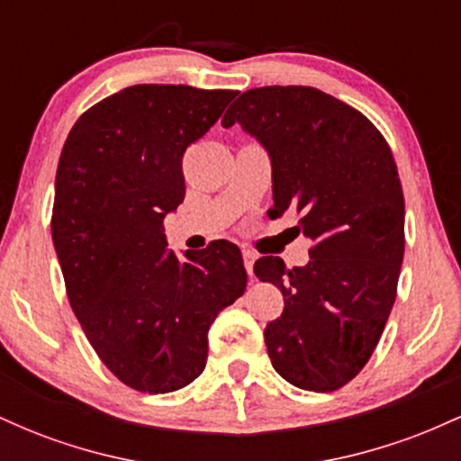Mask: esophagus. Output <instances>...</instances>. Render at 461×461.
<instances>
[{"label": "esophagus", "mask_w": 461, "mask_h": 461, "mask_svg": "<svg viewBox=\"0 0 461 461\" xmlns=\"http://www.w3.org/2000/svg\"><path fill=\"white\" fill-rule=\"evenodd\" d=\"M242 260H245V268H247L249 277L253 279V262H256V253L249 251V249H242Z\"/></svg>", "instance_id": "esophagus-1"}]
</instances>
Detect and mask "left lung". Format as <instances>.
I'll return each mask as SVG.
<instances>
[{"mask_svg": "<svg viewBox=\"0 0 461 461\" xmlns=\"http://www.w3.org/2000/svg\"><path fill=\"white\" fill-rule=\"evenodd\" d=\"M234 123L268 149L273 212L294 210L312 240L305 267H253L284 294L268 357L288 384L333 393L366 366L396 299L405 201L393 151L366 116L312 86L251 88L223 116Z\"/></svg>", "mask_w": 461, "mask_h": 461, "instance_id": "8db88e82", "label": "left lung"}]
</instances>
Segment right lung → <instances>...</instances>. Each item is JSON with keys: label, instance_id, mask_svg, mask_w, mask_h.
Returning <instances> with one entry per match:
<instances>
[{"label": "right lung", "instance_id": "obj_1", "mask_svg": "<svg viewBox=\"0 0 461 461\" xmlns=\"http://www.w3.org/2000/svg\"><path fill=\"white\" fill-rule=\"evenodd\" d=\"M236 91L136 84L76 121L56 171L51 238L67 297L99 359L139 393L199 377L216 314L245 293L240 249L167 251L164 216L184 201V151Z\"/></svg>", "mask_w": 461, "mask_h": 461}]
</instances>
